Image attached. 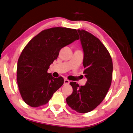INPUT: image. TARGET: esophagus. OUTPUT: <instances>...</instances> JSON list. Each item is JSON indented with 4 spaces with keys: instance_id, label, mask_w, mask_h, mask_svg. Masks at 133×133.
<instances>
[{
    "instance_id": "obj_1",
    "label": "esophagus",
    "mask_w": 133,
    "mask_h": 133,
    "mask_svg": "<svg viewBox=\"0 0 133 133\" xmlns=\"http://www.w3.org/2000/svg\"><path fill=\"white\" fill-rule=\"evenodd\" d=\"M64 85H68L69 83V81L68 79H64Z\"/></svg>"
}]
</instances>
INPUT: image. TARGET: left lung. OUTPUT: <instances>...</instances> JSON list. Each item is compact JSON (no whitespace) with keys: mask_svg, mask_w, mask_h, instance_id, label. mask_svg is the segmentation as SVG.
Segmentation results:
<instances>
[{"mask_svg":"<svg viewBox=\"0 0 133 133\" xmlns=\"http://www.w3.org/2000/svg\"><path fill=\"white\" fill-rule=\"evenodd\" d=\"M84 52L83 74L87 78L84 86L71 82L72 94L66 103L78 113L89 112L106 97L112 81L113 61L110 53L100 39L84 30H78Z\"/></svg>","mask_w":133,"mask_h":133,"instance_id":"8db88e82","label":"left lung"}]
</instances>
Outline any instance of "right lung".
Returning <instances> with one entry per match:
<instances>
[{
  "mask_svg": "<svg viewBox=\"0 0 133 133\" xmlns=\"http://www.w3.org/2000/svg\"><path fill=\"white\" fill-rule=\"evenodd\" d=\"M79 37L76 29L52 27L33 37L23 49L17 62V82L23 101L32 108L45 105L64 83L62 76L47 72L62 48Z\"/></svg>",
  "mask_w": 133,
  "mask_h": 133,
  "instance_id": "1",
  "label": "right lung"
}]
</instances>
